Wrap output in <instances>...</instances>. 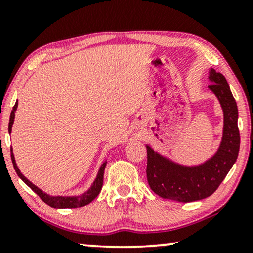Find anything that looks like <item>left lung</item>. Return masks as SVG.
I'll list each match as a JSON object with an SVG mask.
<instances>
[{
	"mask_svg": "<svg viewBox=\"0 0 253 253\" xmlns=\"http://www.w3.org/2000/svg\"><path fill=\"white\" fill-rule=\"evenodd\" d=\"M209 85L223 110V136L219 150L203 165L186 167L175 164L150 146L147 150V182L152 191L165 199L196 202L213 195L236 161L240 151L238 110L229 85L220 72L210 70Z\"/></svg>",
	"mask_w": 253,
	"mask_h": 253,
	"instance_id": "8db88e82",
	"label": "left lung"
}]
</instances>
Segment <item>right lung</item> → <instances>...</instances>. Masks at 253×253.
I'll return each instance as SVG.
<instances>
[{
  "mask_svg": "<svg viewBox=\"0 0 253 253\" xmlns=\"http://www.w3.org/2000/svg\"><path fill=\"white\" fill-rule=\"evenodd\" d=\"M17 106H18V102H16V105L13 106V108H12L11 114H10L9 133L11 132V127H12V124H13V120H15V112L17 109ZM10 151H11V161L13 164V168H15L17 175H18L19 177L23 179V182H25V184L29 185L30 188L32 189L33 191L36 192L41 199H42V202L46 203L47 205L54 207V209H76V207L85 206V205H87V204L91 203L93 199H95L96 196L99 195L100 191H101L102 184H103V172H105V168H106L107 162H103V164L101 165V167H100V170L98 172V176H96L94 183H93L91 188H89L86 192L83 193V195L74 196V197H62V196H55L54 197V196L47 195V193H44L43 191H41V190L38 188V186L34 185L33 183H31L29 179H27L25 176H24L22 172H20V170L16 165L15 157H13V153H12V148Z\"/></svg>",
  "mask_w": 253,
  "mask_h": 253,
  "instance_id": "add662e5",
  "label": "right lung"
}]
</instances>
